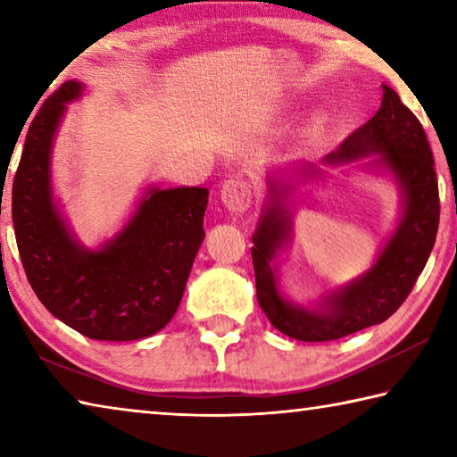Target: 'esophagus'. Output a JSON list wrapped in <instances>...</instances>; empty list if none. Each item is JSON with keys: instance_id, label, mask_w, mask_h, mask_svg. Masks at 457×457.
Wrapping results in <instances>:
<instances>
[{"instance_id": "obj_1", "label": "esophagus", "mask_w": 457, "mask_h": 457, "mask_svg": "<svg viewBox=\"0 0 457 457\" xmlns=\"http://www.w3.org/2000/svg\"><path fill=\"white\" fill-rule=\"evenodd\" d=\"M220 197L231 213H242L252 204V185L244 179H229L221 185Z\"/></svg>"}]
</instances>
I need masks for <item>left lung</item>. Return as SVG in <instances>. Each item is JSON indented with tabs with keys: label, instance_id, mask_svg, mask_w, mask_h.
I'll return each mask as SVG.
<instances>
[{
	"label": "left lung",
	"instance_id": "obj_1",
	"mask_svg": "<svg viewBox=\"0 0 457 457\" xmlns=\"http://www.w3.org/2000/svg\"><path fill=\"white\" fill-rule=\"evenodd\" d=\"M361 159L367 161L365 167L370 171L386 173L395 181L401 195L399 221L365 274L322 294L312 304L294 303L286 296L274 260L288 245L294 229V185L290 177L286 181L282 175L296 173L300 179H314L322 171L312 163H298L280 169V173H268V201L252 236V260L262 311L290 338L324 343L385 322L403 304L428 264L439 226L433 154L421 122L386 84L375 117L346 137L322 163L338 167Z\"/></svg>",
	"mask_w": 457,
	"mask_h": 457
}]
</instances>
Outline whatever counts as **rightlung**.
Instances as JSON below:
<instances>
[{"label":"right lung","instance_id":"1","mask_svg":"<svg viewBox=\"0 0 457 457\" xmlns=\"http://www.w3.org/2000/svg\"><path fill=\"white\" fill-rule=\"evenodd\" d=\"M82 92L79 80L62 84L28 129L12 189L15 242L36 296L58 320L95 340L146 338L181 304L210 191L149 185L117 234L82 245L52 189L54 138Z\"/></svg>","mask_w":457,"mask_h":457}]
</instances>
